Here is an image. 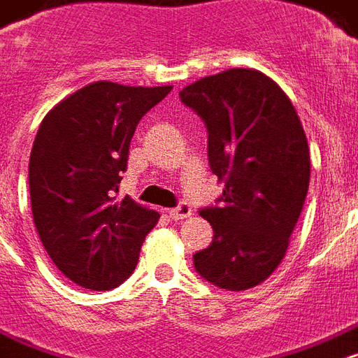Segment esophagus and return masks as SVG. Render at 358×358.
I'll return each instance as SVG.
<instances>
[{
  "label": "esophagus",
  "instance_id": "34e87169",
  "mask_svg": "<svg viewBox=\"0 0 358 358\" xmlns=\"http://www.w3.org/2000/svg\"><path fill=\"white\" fill-rule=\"evenodd\" d=\"M169 216H171L174 222H178V220H184V218H189L192 216V206L187 205V203H180L178 206H174L169 210Z\"/></svg>",
  "mask_w": 358,
  "mask_h": 358
}]
</instances>
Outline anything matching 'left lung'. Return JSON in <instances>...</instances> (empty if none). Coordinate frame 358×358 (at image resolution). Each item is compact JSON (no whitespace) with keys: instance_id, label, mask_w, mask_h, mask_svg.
<instances>
[{"instance_id":"8db88e82","label":"left lung","mask_w":358,"mask_h":358,"mask_svg":"<svg viewBox=\"0 0 358 358\" xmlns=\"http://www.w3.org/2000/svg\"><path fill=\"white\" fill-rule=\"evenodd\" d=\"M180 98L205 121L208 163L224 182L220 205L201 208L214 237L193 266L214 287L252 288L285 258L303 208L311 176L303 127L279 85L250 68L199 79Z\"/></svg>"}]
</instances>
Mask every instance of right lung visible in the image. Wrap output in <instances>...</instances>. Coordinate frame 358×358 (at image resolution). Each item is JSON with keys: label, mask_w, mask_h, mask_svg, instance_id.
Returning <instances> with one entry per match:
<instances>
[{"label": "right lung", "mask_w": 358, "mask_h": 358, "mask_svg": "<svg viewBox=\"0 0 358 358\" xmlns=\"http://www.w3.org/2000/svg\"><path fill=\"white\" fill-rule=\"evenodd\" d=\"M171 89L96 81L39 125L28 166L34 224L55 266L79 287L121 285L157 224L155 210L117 192L136 125Z\"/></svg>", "instance_id": "obj_1"}]
</instances>
